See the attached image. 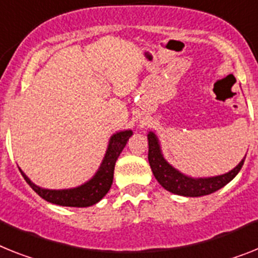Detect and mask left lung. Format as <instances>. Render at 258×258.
<instances>
[{
    "instance_id": "left-lung-1",
    "label": "left lung",
    "mask_w": 258,
    "mask_h": 258,
    "mask_svg": "<svg viewBox=\"0 0 258 258\" xmlns=\"http://www.w3.org/2000/svg\"><path fill=\"white\" fill-rule=\"evenodd\" d=\"M244 157L239 165L233 168L231 172L222 176L210 177V178H191L169 165L162 157L160 151V144L155 134H148V161L153 176L159 181L160 185L173 194L183 197H202L211 194L216 190L222 189L229 181H232L236 174L240 172L244 164Z\"/></svg>"
}]
</instances>
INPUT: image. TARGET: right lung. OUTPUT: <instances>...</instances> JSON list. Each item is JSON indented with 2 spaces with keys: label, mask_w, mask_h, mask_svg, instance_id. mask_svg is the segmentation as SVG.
I'll list each match as a JSON object with an SVG mask.
<instances>
[{
  "label": "right lung",
  "mask_w": 258,
  "mask_h": 258,
  "mask_svg": "<svg viewBox=\"0 0 258 258\" xmlns=\"http://www.w3.org/2000/svg\"><path fill=\"white\" fill-rule=\"evenodd\" d=\"M133 135V131H120L111 136L109 143V148L105 155L101 168L96 173V176L93 177L89 182L76 187V189L69 190H47L42 189L32 183L26 176L25 173L21 170L23 178L26 182L31 186V189L42 197L47 202L60 205V206H69V207H89L99 202L103 197L107 194V191L111 187L112 178H114V166L115 161L118 160L119 155L124 148L125 143L130 139V136Z\"/></svg>",
  "instance_id": "1"
}]
</instances>
